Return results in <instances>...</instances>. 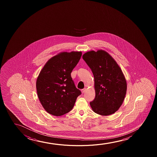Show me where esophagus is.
Masks as SVG:
<instances>
[{
    "mask_svg": "<svg viewBox=\"0 0 157 157\" xmlns=\"http://www.w3.org/2000/svg\"><path fill=\"white\" fill-rule=\"evenodd\" d=\"M82 93H84L86 91V88H84V89H82Z\"/></svg>",
    "mask_w": 157,
    "mask_h": 157,
    "instance_id": "obj_1",
    "label": "esophagus"
}]
</instances>
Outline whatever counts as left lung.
I'll list each match as a JSON object with an SVG mask.
<instances>
[{"mask_svg": "<svg viewBox=\"0 0 157 157\" xmlns=\"http://www.w3.org/2000/svg\"><path fill=\"white\" fill-rule=\"evenodd\" d=\"M82 58L94 78L95 97L90 105L97 114L107 116L122 105L127 92V82L117 63L103 50L90 51Z\"/></svg>", "mask_w": 157, "mask_h": 157, "instance_id": "obj_1", "label": "left lung"}]
</instances>
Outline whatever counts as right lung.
<instances>
[{
	"label": "right lung",
	"instance_id": "obj_1",
	"mask_svg": "<svg viewBox=\"0 0 157 157\" xmlns=\"http://www.w3.org/2000/svg\"><path fill=\"white\" fill-rule=\"evenodd\" d=\"M82 55V52H62L48 60L39 74L37 93L48 113L58 116L69 113L82 94L71 75Z\"/></svg>",
	"mask_w": 157,
	"mask_h": 157
}]
</instances>
